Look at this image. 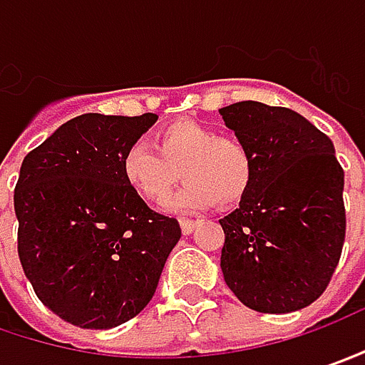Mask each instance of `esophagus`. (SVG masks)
Returning a JSON list of instances; mask_svg holds the SVG:
<instances>
[{
    "label": "esophagus",
    "mask_w": 365,
    "mask_h": 365,
    "mask_svg": "<svg viewBox=\"0 0 365 365\" xmlns=\"http://www.w3.org/2000/svg\"><path fill=\"white\" fill-rule=\"evenodd\" d=\"M200 220H192V218H182L180 220V227H182L183 235H190V232H194V229L198 227Z\"/></svg>",
    "instance_id": "obj_1"
}]
</instances>
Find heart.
I'll return each instance as SVG.
<instances>
[{
    "mask_svg": "<svg viewBox=\"0 0 365 365\" xmlns=\"http://www.w3.org/2000/svg\"><path fill=\"white\" fill-rule=\"evenodd\" d=\"M185 185L165 202L167 212H196L245 198L255 178V157L237 136L218 135L194 120H175L155 133V149L136 140L122 155L126 183L151 202H163L173 185Z\"/></svg>",
    "mask_w": 365,
    "mask_h": 365,
    "instance_id": "b5f03b06",
    "label": "heart"
}]
</instances>
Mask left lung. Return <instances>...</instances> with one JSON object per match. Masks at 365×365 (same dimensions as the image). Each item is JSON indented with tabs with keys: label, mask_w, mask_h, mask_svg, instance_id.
<instances>
[{
	"label": "left lung",
	"mask_w": 365,
	"mask_h": 365,
	"mask_svg": "<svg viewBox=\"0 0 365 365\" xmlns=\"http://www.w3.org/2000/svg\"><path fill=\"white\" fill-rule=\"evenodd\" d=\"M218 112L255 157L245 198L220 218L225 282L257 312L304 309L325 292L345 241L335 147L288 108L237 102Z\"/></svg>",
	"instance_id": "left-lung-1"
}]
</instances>
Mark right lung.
<instances>
[{"mask_svg": "<svg viewBox=\"0 0 365 365\" xmlns=\"http://www.w3.org/2000/svg\"><path fill=\"white\" fill-rule=\"evenodd\" d=\"M157 114H81L22 161L14 192L18 255L44 307L81 329L136 317L157 290L180 222L153 212L122 155Z\"/></svg>", "mask_w": 365, "mask_h": 365, "instance_id": "obj_1", "label": "right lung"}]
</instances>
